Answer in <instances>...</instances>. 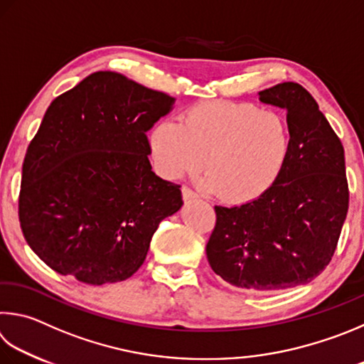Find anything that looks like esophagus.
Returning a JSON list of instances; mask_svg holds the SVG:
<instances>
[{"mask_svg": "<svg viewBox=\"0 0 364 364\" xmlns=\"http://www.w3.org/2000/svg\"><path fill=\"white\" fill-rule=\"evenodd\" d=\"M181 194H183V199L184 200H194V199H197V196L193 189H189V188H186V186H183L181 188Z\"/></svg>", "mask_w": 364, "mask_h": 364, "instance_id": "obj_1", "label": "esophagus"}]
</instances>
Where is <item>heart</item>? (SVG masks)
I'll return each instance as SVG.
<instances>
[{
	"instance_id": "b5f03b06",
	"label": "heart",
	"mask_w": 364,
	"mask_h": 364,
	"mask_svg": "<svg viewBox=\"0 0 364 364\" xmlns=\"http://www.w3.org/2000/svg\"><path fill=\"white\" fill-rule=\"evenodd\" d=\"M149 148L167 180L203 167L205 188L221 200L245 203L259 199L280 178L291 153V132L277 111L213 100L188 108L180 124H157Z\"/></svg>"
}]
</instances>
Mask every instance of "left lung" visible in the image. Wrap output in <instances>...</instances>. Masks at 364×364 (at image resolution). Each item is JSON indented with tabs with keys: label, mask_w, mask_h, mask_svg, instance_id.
<instances>
[{
	"label": "left lung",
	"mask_w": 364,
	"mask_h": 364,
	"mask_svg": "<svg viewBox=\"0 0 364 364\" xmlns=\"http://www.w3.org/2000/svg\"><path fill=\"white\" fill-rule=\"evenodd\" d=\"M259 100L287 109L291 153L259 199L216 205L207 257L230 285L270 293L306 285L325 270L347 216L348 183L339 136L301 84H277Z\"/></svg>",
	"instance_id": "1"
}]
</instances>
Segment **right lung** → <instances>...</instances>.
Returning <instances> with one entry per match:
<instances>
[{"label":"right lung","instance_id":"obj_1","mask_svg":"<svg viewBox=\"0 0 364 364\" xmlns=\"http://www.w3.org/2000/svg\"><path fill=\"white\" fill-rule=\"evenodd\" d=\"M175 98L114 71L58 95L26 149L18 221L48 266L87 285L127 280L146 259L180 184L151 170L146 132Z\"/></svg>","mask_w":364,"mask_h":364}]
</instances>
